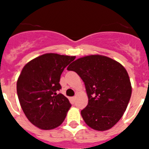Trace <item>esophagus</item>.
<instances>
[{"mask_svg":"<svg viewBox=\"0 0 149 149\" xmlns=\"http://www.w3.org/2000/svg\"><path fill=\"white\" fill-rule=\"evenodd\" d=\"M75 99H76L75 96H74V97H72V101H73V102H74V101H75Z\"/></svg>","mask_w":149,"mask_h":149,"instance_id":"1","label":"esophagus"}]
</instances>
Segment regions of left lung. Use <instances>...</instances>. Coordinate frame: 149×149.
<instances>
[{
    "label": "left lung",
    "instance_id": "obj_1",
    "mask_svg": "<svg viewBox=\"0 0 149 149\" xmlns=\"http://www.w3.org/2000/svg\"><path fill=\"white\" fill-rule=\"evenodd\" d=\"M67 69L75 72L85 84L89 100L81 113L86 125L100 131L113 127L126 110L132 92L123 65L107 56L90 55L76 60Z\"/></svg>",
    "mask_w": 149,
    "mask_h": 149
}]
</instances>
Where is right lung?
<instances>
[{
	"label": "right lung",
	"instance_id": "obj_1",
	"mask_svg": "<svg viewBox=\"0 0 149 149\" xmlns=\"http://www.w3.org/2000/svg\"><path fill=\"white\" fill-rule=\"evenodd\" d=\"M75 56L45 54L27 63L17 81V94L22 110L33 125L51 130L63 122L71 107L68 98L57 93L60 76Z\"/></svg>",
	"mask_w": 149,
	"mask_h": 149
}]
</instances>
